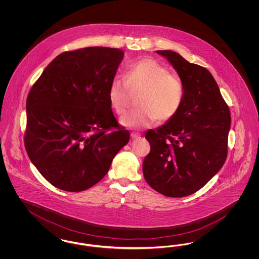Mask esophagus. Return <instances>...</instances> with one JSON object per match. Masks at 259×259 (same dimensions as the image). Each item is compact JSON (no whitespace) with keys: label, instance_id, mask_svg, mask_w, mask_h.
Segmentation results:
<instances>
[{"label":"esophagus","instance_id":"esophagus-1","mask_svg":"<svg viewBox=\"0 0 259 259\" xmlns=\"http://www.w3.org/2000/svg\"><path fill=\"white\" fill-rule=\"evenodd\" d=\"M131 137H132V139H138V138H141V134L138 132H132Z\"/></svg>","mask_w":259,"mask_h":259}]
</instances>
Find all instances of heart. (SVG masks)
I'll return each mask as SVG.
<instances>
[{"label":"heart","mask_w":259,"mask_h":259,"mask_svg":"<svg viewBox=\"0 0 259 259\" xmlns=\"http://www.w3.org/2000/svg\"><path fill=\"white\" fill-rule=\"evenodd\" d=\"M131 92L140 91L137 108L120 118L128 128H144L155 122L171 120L180 111L185 100V85L181 76L152 58H143L127 68L125 78L113 76L108 98L117 114H123L129 106Z\"/></svg>","instance_id":"obj_1"}]
</instances>
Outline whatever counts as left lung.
<instances>
[{"label":"left lung","mask_w":259,"mask_h":259,"mask_svg":"<svg viewBox=\"0 0 259 259\" xmlns=\"http://www.w3.org/2000/svg\"><path fill=\"white\" fill-rule=\"evenodd\" d=\"M177 70L185 100L175 117L146 139L150 151L143 163L145 180L169 197L195 193L222 169L227 157L231 114L209 71L172 50H157Z\"/></svg>","instance_id":"left-lung-1"}]
</instances>
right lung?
<instances>
[{
    "mask_svg": "<svg viewBox=\"0 0 259 259\" xmlns=\"http://www.w3.org/2000/svg\"><path fill=\"white\" fill-rule=\"evenodd\" d=\"M119 49L65 51L45 69L27 102L24 145L51 185L87 190L109 171L130 133L114 117L108 90L123 59Z\"/></svg>",
    "mask_w": 259,
    "mask_h": 259,
    "instance_id": "add662e5",
    "label": "right lung"
}]
</instances>
